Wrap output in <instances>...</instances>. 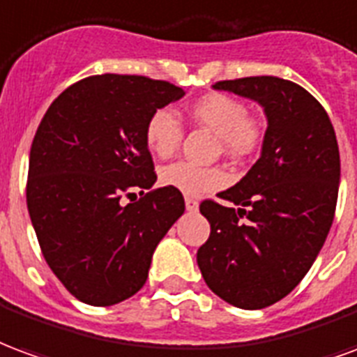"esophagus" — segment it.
<instances>
[{"mask_svg": "<svg viewBox=\"0 0 357 357\" xmlns=\"http://www.w3.org/2000/svg\"><path fill=\"white\" fill-rule=\"evenodd\" d=\"M199 209V204H197L196 199H192V197H186V211L190 213H196Z\"/></svg>", "mask_w": 357, "mask_h": 357, "instance_id": "34e87169", "label": "esophagus"}]
</instances>
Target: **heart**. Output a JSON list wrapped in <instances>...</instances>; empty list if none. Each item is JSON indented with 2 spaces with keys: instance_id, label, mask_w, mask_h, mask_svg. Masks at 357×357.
I'll list each match as a JSON object with an SVG mask.
<instances>
[{
  "instance_id": "b5f03b06",
  "label": "heart",
  "mask_w": 357,
  "mask_h": 357,
  "mask_svg": "<svg viewBox=\"0 0 357 357\" xmlns=\"http://www.w3.org/2000/svg\"><path fill=\"white\" fill-rule=\"evenodd\" d=\"M188 116L196 125L217 135L222 152L232 158H245L261 142V129L247 116L245 104L225 93H211L197 98L190 106ZM144 139L153 155L169 158L181 144V121L173 112H153L144 129ZM160 181L184 196L197 197L222 188L228 175L218 167H197L188 161H176L161 171Z\"/></svg>"
}]
</instances>
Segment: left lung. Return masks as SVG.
I'll use <instances>...</instances> for the list:
<instances>
[{"instance_id": "obj_1", "label": "left lung", "mask_w": 357, "mask_h": 357, "mask_svg": "<svg viewBox=\"0 0 357 357\" xmlns=\"http://www.w3.org/2000/svg\"><path fill=\"white\" fill-rule=\"evenodd\" d=\"M261 106L266 116L261 158L199 211L211 236L197 249V266L217 296L243 310L282 301L301 283L321 251L337 207L340 155L324 106L293 82L255 75L218 82Z\"/></svg>"}]
</instances>
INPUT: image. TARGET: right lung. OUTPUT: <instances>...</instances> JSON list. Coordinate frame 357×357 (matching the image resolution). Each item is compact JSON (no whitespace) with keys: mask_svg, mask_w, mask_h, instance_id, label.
Here are the masks:
<instances>
[{"mask_svg":"<svg viewBox=\"0 0 357 357\" xmlns=\"http://www.w3.org/2000/svg\"><path fill=\"white\" fill-rule=\"evenodd\" d=\"M186 91L142 75H91L61 93L33 137L26 202L47 264L70 293L112 306L146 283L152 255L184 213L158 176L150 116ZM143 196L125 204L123 195Z\"/></svg>","mask_w":357,"mask_h":357,"instance_id":"right-lung-1","label":"right lung"}]
</instances>
